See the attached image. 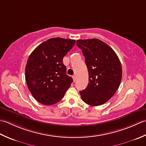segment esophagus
<instances>
[{
	"instance_id": "obj_1",
	"label": "esophagus",
	"mask_w": 146,
	"mask_h": 146,
	"mask_svg": "<svg viewBox=\"0 0 146 146\" xmlns=\"http://www.w3.org/2000/svg\"><path fill=\"white\" fill-rule=\"evenodd\" d=\"M72 79H73V81H76V76L75 75L72 76Z\"/></svg>"
}]
</instances>
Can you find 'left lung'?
Here are the masks:
<instances>
[{"label":"left lung","mask_w":146,"mask_h":146,"mask_svg":"<svg viewBox=\"0 0 146 146\" xmlns=\"http://www.w3.org/2000/svg\"><path fill=\"white\" fill-rule=\"evenodd\" d=\"M89 74V83L80 91L83 102L96 106L113 96L120 84L122 69L117 55L110 46L96 38L79 40Z\"/></svg>","instance_id":"1"}]
</instances>
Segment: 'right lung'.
I'll use <instances>...</instances> for the list:
<instances>
[{"mask_svg": "<svg viewBox=\"0 0 146 146\" xmlns=\"http://www.w3.org/2000/svg\"><path fill=\"white\" fill-rule=\"evenodd\" d=\"M76 40L50 38L36 48L28 59L25 78L33 96L44 105L60 101L73 79L66 74L64 56L72 49Z\"/></svg>", "mask_w": 146, "mask_h": 146, "instance_id": "1", "label": "right lung"}]
</instances>
